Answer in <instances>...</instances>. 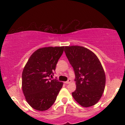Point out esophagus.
Listing matches in <instances>:
<instances>
[{
  "instance_id": "esophagus-1",
  "label": "esophagus",
  "mask_w": 125,
  "mask_h": 125,
  "mask_svg": "<svg viewBox=\"0 0 125 125\" xmlns=\"http://www.w3.org/2000/svg\"><path fill=\"white\" fill-rule=\"evenodd\" d=\"M71 82H72L71 79H68V81H67L64 82V83H65V84H69V83H71Z\"/></svg>"
}]
</instances>
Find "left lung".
Returning <instances> with one entry per match:
<instances>
[{
    "label": "left lung",
    "instance_id": "8db88e82",
    "mask_svg": "<svg viewBox=\"0 0 125 125\" xmlns=\"http://www.w3.org/2000/svg\"><path fill=\"white\" fill-rule=\"evenodd\" d=\"M66 56L73 68L76 89L72 94L83 107L97 104L104 90L106 76L97 56L80 46H65Z\"/></svg>",
    "mask_w": 125,
    "mask_h": 125
}]
</instances>
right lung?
Wrapping results in <instances>:
<instances>
[{
    "instance_id": "right-lung-1",
    "label": "right lung",
    "mask_w": 125,
    "mask_h": 125,
    "mask_svg": "<svg viewBox=\"0 0 125 125\" xmlns=\"http://www.w3.org/2000/svg\"><path fill=\"white\" fill-rule=\"evenodd\" d=\"M64 46L45 47L33 53L22 72V90L27 102L34 109L44 111L56 99L63 82L52 77Z\"/></svg>"
}]
</instances>
